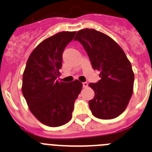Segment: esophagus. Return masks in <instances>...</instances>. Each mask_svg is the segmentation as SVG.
I'll list each match as a JSON object with an SVG mask.
<instances>
[{
	"mask_svg": "<svg viewBox=\"0 0 152 152\" xmlns=\"http://www.w3.org/2000/svg\"><path fill=\"white\" fill-rule=\"evenodd\" d=\"M88 84L87 82H84L83 83V88H88Z\"/></svg>",
	"mask_w": 152,
	"mask_h": 152,
	"instance_id": "34e87169",
	"label": "esophagus"
}]
</instances>
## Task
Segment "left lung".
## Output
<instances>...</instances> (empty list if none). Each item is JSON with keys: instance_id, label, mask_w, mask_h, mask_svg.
<instances>
[{"instance_id": "obj_1", "label": "left lung", "mask_w": 152, "mask_h": 152, "mask_svg": "<svg viewBox=\"0 0 152 152\" xmlns=\"http://www.w3.org/2000/svg\"><path fill=\"white\" fill-rule=\"evenodd\" d=\"M75 40L83 45L93 68L100 72L101 79L89 84L94 91V97L89 101L92 114L101 119L117 117L133 93L134 72L129 60L112 38L96 29H80Z\"/></svg>"}]
</instances>
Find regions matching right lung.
I'll return each instance as SVG.
<instances>
[{
    "mask_svg": "<svg viewBox=\"0 0 152 152\" xmlns=\"http://www.w3.org/2000/svg\"><path fill=\"white\" fill-rule=\"evenodd\" d=\"M76 32H60L40 42L32 52L23 75L22 93L29 110L42 124L58 127L72 117L74 103L82 89L78 80H56L64 48Z\"/></svg>",
    "mask_w": 152,
    "mask_h": 152,
    "instance_id": "right-lung-1",
    "label": "right lung"
}]
</instances>
